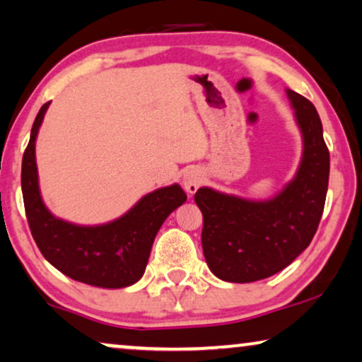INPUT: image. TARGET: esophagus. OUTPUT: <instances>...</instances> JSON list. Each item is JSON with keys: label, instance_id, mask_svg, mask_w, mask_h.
<instances>
[{"label": "esophagus", "instance_id": "obj_1", "mask_svg": "<svg viewBox=\"0 0 362 362\" xmlns=\"http://www.w3.org/2000/svg\"><path fill=\"white\" fill-rule=\"evenodd\" d=\"M201 185H202V171L201 170L191 168L185 173V176H182V187H185V189L189 194L196 192Z\"/></svg>", "mask_w": 362, "mask_h": 362}]
</instances>
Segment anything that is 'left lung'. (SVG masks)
I'll list each match as a JSON object with an SVG mask.
<instances>
[{
    "instance_id": "1",
    "label": "left lung",
    "mask_w": 362,
    "mask_h": 362,
    "mask_svg": "<svg viewBox=\"0 0 362 362\" xmlns=\"http://www.w3.org/2000/svg\"><path fill=\"white\" fill-rule=\"evenodd\" d=\"M302 134L294 177L266 201L199 187L194 201L204 217L202 250L218 279L255 282L287 268L310 245L320 223L329 176V153L313 104L286 90Z\"/></svg>"
}]
</instances>
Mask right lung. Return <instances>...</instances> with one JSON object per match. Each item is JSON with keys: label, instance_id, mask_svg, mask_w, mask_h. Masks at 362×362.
<instances>
[{"label": "right lung", "instance_id": "1", "mask_svg": "<svg viewBox=\"0 0 362 362\" xmlns=\"http://www.w3.org/2000/svg\"><path fill=\"white\" fill-rule=\"evenodd\" d=\"M49 104L34 120L21 171L30 233L44 258L71 279L104 289L132 286L144 276L160 227L187 196L180 185L160 187L124 216L101 225H78L55 217L42 201L35 163V140Z\"/></svg>", "mask_w": 362, "mask_h": 362}]
</instances>
